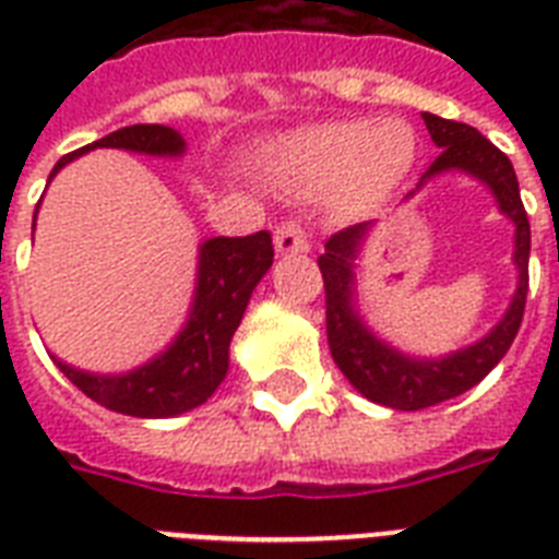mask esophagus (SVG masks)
<instances>
[{
    "label": "esophagus",
    "mask_w": 559,
    "mask_h": 559,
    "mask_svg": "<svg viewBox=\"0 0 559 559\" xmlns=\"http://www.w3.org/2000/svg\"><path fill=\"white\" fill-rule=\"evenodd\" d=\"M275 249H278V254H296L310 249V235L301 226V219H284L275 228Z\"/></svg>",
    "instance_id": "34e87169"
}]
</instances>
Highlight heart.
<instances>
[{"mask_svg": "<svg viewBox=\"0 0 559 559\" xmlns=\"http://www.w3.org/2000/svg\"><path fill=\"white\" fill-rule=\"evenodd\" d=\"M270 162L307 191L333 188L350 211L380 205L415 165L412 127L397 118H348L301 127L266 151Z\"/></svg>", "mask_w": 559, "mask_h": 559, "instance_id": "1", "label": "heart"}]
</instances>
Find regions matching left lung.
I'll return each instance as SVG.
<instances>
[{
    "label": "left lung",
    "instance_id": "1",
    "mask_svg": "<svg viewBox=\"0 0 559 559\" xmlns=\"http://www.w3.org/2000/svg\"><path fill=\"white\" fill-rule=\"evenodd\" d=\"M424 124L441 153L429 165L420 186L426 179L447 174V170H464L469 177L481 179L493 191L502 214H508L516 226L513 261L520 270V287L513 293V301L508 313L502 316V322L496 324L485 340L443 359H415L377 340L354 310V258H357L359 243L366 240L371 223L342 228L324 243L319 270L324 278L328 345H331L333 362L340 366V371L348 377L350 385L362 397L373 400L380 406L400 408V412H417V408L459 397L476 382L485 380L487 373L499 366V359L508 354L511 342L516 340L522 313H525V296H528L531 226L511 159L493 142H487L476 127L432 116V112H424Z\"/></svg>",
    "mask_w": 559,
    "mask_h": 559
}]
</instances>
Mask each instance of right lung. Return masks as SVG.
<instances>
[{"instance_id": "1", "label": "right lung", "mask_w": 559, "mask_h": 559, "mask_svg": "<svg viewBox=\"0 0 559 559\" xmlns=\"http://www.w3.org/2000/svg\"><path fill=\"white\" fill-rule=\"evenodd\" d=\"M95 147H124L147 156H179L186 151V142L174 127H124L63 156L51 170V177L74 156ZM272 254L275 249L270 231H254L246 237H211L200 246L197 296L188 322L165 354L127 373L78 371L55 357L57 368L86 397L121 415L174 417L202 406L226 377L228 345L243 319L252 289L272 266Z\"/></svg>"}]
</instances>
